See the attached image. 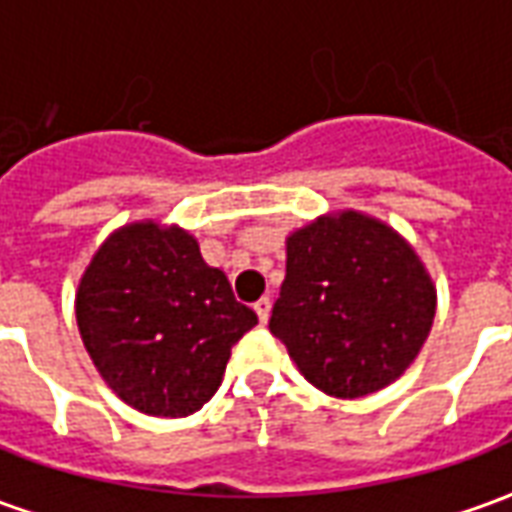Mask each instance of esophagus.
<instances>
[{
  "mask_svg": "<svg viewBox=\"0 0 512 512\" xmlns=\"http://www.w3.org/2000/svg\"><path fill=\"white\" fill-rule=\"evenodd\" d=\"M255 312H257V318H260V323H266L268 315H271V299L263 296L260 301H255Z\"/></svg>",
  "mask_w": 512,
  "mask_h": 512,
  "instance_id": "34e87169",
  "label": "esophagus"
}]
</instances>
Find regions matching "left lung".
Returning a JSON list of instances; mask_svg holds the SVG:
<instances>
[{"label": "left lung", "mask_w": 512, "mask_h": 512, "mask_svg": "<svg viewBox=\"0 0 512 512\" xmlns=\"http://www.w3.org/2000/svg\"><path fill=\"white\" fill-rule=\"evenodd\" d=\"M288 268L268 329L312 386L362 397L406 373L436 318V285L395 227L323 213L285 238Z\"/></svg>", "instance_id": "left-lung-1"}]
</instances>
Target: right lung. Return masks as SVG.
I'll return each instance as SVG.
<instances>
[{
    "mask_svg": "<svg viewBox=\"0 0 512 512\" xmlns=\"http://www.w3.org/2000/svg\"><path fill=\"white\" fill-rule=\"evenodd\" d=\"M79 334L106 386L150 417H189L257 323L197 238L153 219L117 227L76 290Z\"/></svg>",
    "mask_w": 512,
    "mask_h": 512,
    "instance_id": "right-lung-1",
    "label": "right lung"
}]
</instances>
